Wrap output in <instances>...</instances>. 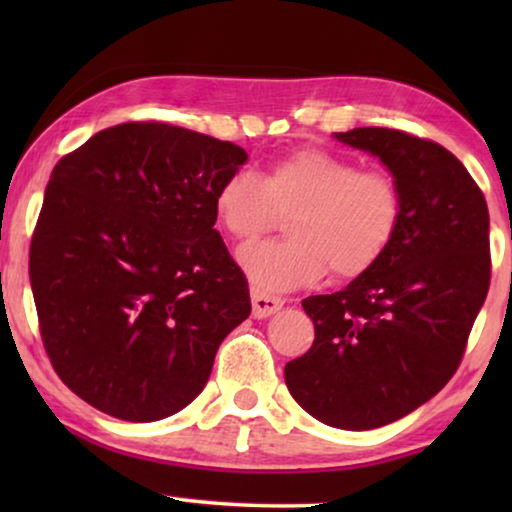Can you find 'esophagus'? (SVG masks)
Returning a JSON list of instances; mask_svg holds the SVG:
<instances>
[{
    "label": "esophagus",
    "instance_id": "esophagus-1",
    "mask_svg": "<svg viewBox=\"0 0 512 512\" xmlns=\"http://www.w3.org/2000/svg\"><path fill=\"white\" fill-rule=\"evenodd\" d=\"M282 305H284L282 298L265 296V293H261V291H251V310H254L256 319L270 317V314L282 310Z\"/></svg>",
    "mask_w": 512,
    "mask_h": 512
}]
</instances>
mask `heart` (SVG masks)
Returning <instances> with one entry per match:
<instances>
[{
  "label": "heart",
  "instance_id": "obj_1",
  "mask_svg": "<svg viewBox=\"0 0 512 512\" xmlns=\"http://www.w3.org/2000/svg\"><path fill=\"white\" fill-rule=\"evenodd\" d=\"M286 240L240 251V265L261 293L366 275L382 261L403 223L401 188L387 172L359 170L352 160L300 149L258 174L230 172L214 195V214L237 242H254L288 214Z\"/></svg>",
  "mask_w": 512,
  "mask_h": 512
}]
</instances>
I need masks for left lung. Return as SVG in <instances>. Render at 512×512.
<instances>
[{
    "mask_svg": "<svg viewBox=\"0 0 512 512\" xmlns=\"http://www.w3.org/2000/svg\"><path fill=\"white\" fill-rule=\"evenodd\" d=\"M391 172L403 195L394 244L366 275L310 296V352L286 363L291 396L335 429L368 431L410 415L450 382L487 298L485 195L450 151L389 128L335 132Z\"/></svg>",
    "mask_w": 512,
    "mask_h": 512,
    "instance_id": "8db88e82",
    "label": "left lung"
}]
</instances>
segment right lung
I'll use <instances>...</instances> for the list:
<instances>
[{"label": "right lung", "instance_id": "right-lung-1", "mask_svg": "<svg viewBox=\"0 0 512 512\" xmlns=\"http://www.w3.org/2000/svg\"><path fill=\"white\" fill-rule=\"evenodd\" d=\"M242 146L167 123L97 132L53 167L30 247L41 340L76 396L158 422L205 389L216 349L251 312L214 230Z\"/></svg>", "mask_w": 512, "mask_h": 512}]
</instances>
